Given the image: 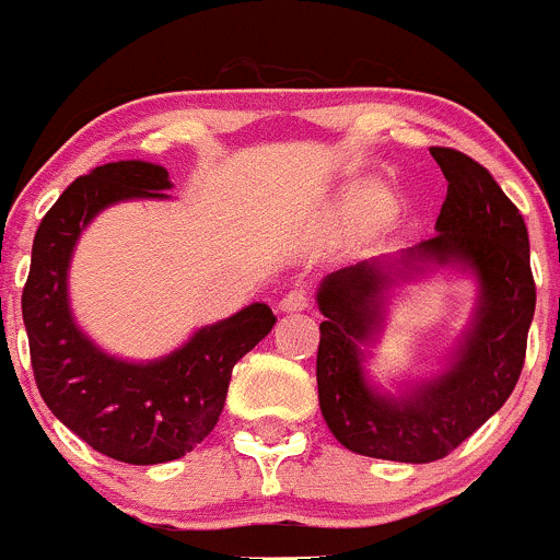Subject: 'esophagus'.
<instances>
[{
	"instance_id": "obj_1",
	"label": "esophagus",
	"mask_w": 560,
	"mask_h": 560,
	"mask_svg": "<svg viewBox=\"0 0 560 560\" xmlns=\"http://www.w3.org/2000/svg\"><path fill=\"white\" fill-rule=\"evenodd\" d=\"M279 308H281V312H287V314L306 312V308H308V292L303 290V287H295V290H290L284 298H281Z\"/></svg>"
}]
</instances>
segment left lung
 Returning <instances> with one entry per match:
<instances>
[{
    "label": "left lung",
    "instance_id": "obj_1",
    "mask_svg": "<svg viewBox=\"0 0 560 560\" xmlns=\"http://www.w3.org/2000/svg\"><path fill=\"white\" fill-rule=\"evenodd\" d=\"M447 178L436 235L332 270L316 290V387L332 436L358 455L431 463L490 420L521 380L536 306L528 230L493 175L455 149H431ZM453 267L478 287L472 319L436 375L387 390L368 374L400 280Z\"/></svg>",
    "mask_w": 560,
    "mask_h": 560
}]
</instances>
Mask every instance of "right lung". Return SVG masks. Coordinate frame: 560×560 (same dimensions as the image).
Listing matches in <instances>:
<instances>
[{
	"label": "right lung",
	"instance_id": "1",
	"mask_svg": "<svg viewBox=\"0 0 560 560\" xmlns=\"http://www.w3.org/2000/svg\"><path fill=\"white\" fill-rule=\"evenodd\" d=\"M171 175L143 160L107 162L72 180L32 244L21 312L35 382L56 420L92 450L132 466L178 460L224 409L233 365L276 325L268 303L202 325L171 354L124 360L94 343L70 308V262L83 230L124 200H167Z\"/></svg>",
	"mask_w": 560,
	"mask_h": 560
}]
</instances>
